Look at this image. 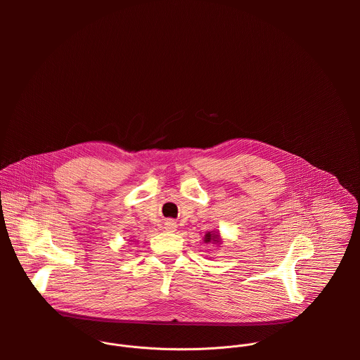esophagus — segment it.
I'll use <instances>...</instances> for the list:
<instances>
[{"instance_id":"esophagus-1","label":"esophagus","mask_w":360,"mask_h":360,"mask_svg":"<svg viewBox=\"0 0 360 360\" xmlns=\"http://www.w3.org/2000/svg\"><path fill=\"white\" fill-rule=\"evenodd\" d=\"M164 225H165L164 228H165L167 231H175V229H176V224H175L174 221H167Z\"/></svg>"}]
</instances>
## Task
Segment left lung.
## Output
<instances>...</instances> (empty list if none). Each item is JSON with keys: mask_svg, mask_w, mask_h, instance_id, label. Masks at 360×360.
Wrapping results in <instances>:
<instances>
[{"mask_svg": "<svg viewBox=\"0 0 360 360\" xmlns=\"http://www.w3.org/2000/svg\"><path fill=\"white\" fill-rule=\"evenodd\" d=\"M211 239H214V240L219 242L218 235H211V233H207V235H205V240H207V242H211Z\"/></svg>", "mask_w": 360, "mask_h": 360, "instance_id": "8db88e82", "label": "left lung"}]
</instances>
